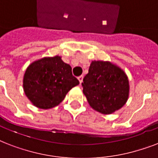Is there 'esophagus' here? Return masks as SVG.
<instances>
[{"label": "esophagus", "instance_id": "esophagus-1", "mask_svg": "<svg viewBox=\"0 0 158 158\" xmlns=\"http://www.w3.org/2000/svg\"><path fill=\"white\" fill-rule=\"evenodd\" d=\"M83 79H84V77H83V75H80V76L78 77V79H79V84H81L82 82H83Z\"/></svg>", "mask_w": 158, "mask_h": 158}]
</instances>
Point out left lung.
Here are the masks:
<instances>
[{
  "label": "left lung",
  "mask_w": 158,
  "mask_h": 158,
  "mask_svg": "<svg viewBox=\"0 0 158 158\" xmlns=\"http://www.w3.org/2000/svg\"><path fill=\"white\" fill-rule=\"evenodd\" d=\"M83 80V93L97 111L109 115L126 103L130 94L129 79L124 70L111 62L92 61Z\"/></svg>",
  "instance_id": "left-lung-1"
}]
</instances>
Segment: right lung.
<instances>
[{"label":"right lung","mask_w":158,"mask_h":158,"mask_svg":"<svg viewBox=\"0 0 158 158\" xmlns=\"http://www.w3.org/2000/svg\"><path fill=\"white\" fill-rule=\"evenodd\" d=\"M79 84L72 68L61 57H44L31 63L23 75L24 94L40 109H50L61 102L67 93Z\"/></svg>","instance_id":"1"}]
</instances>
